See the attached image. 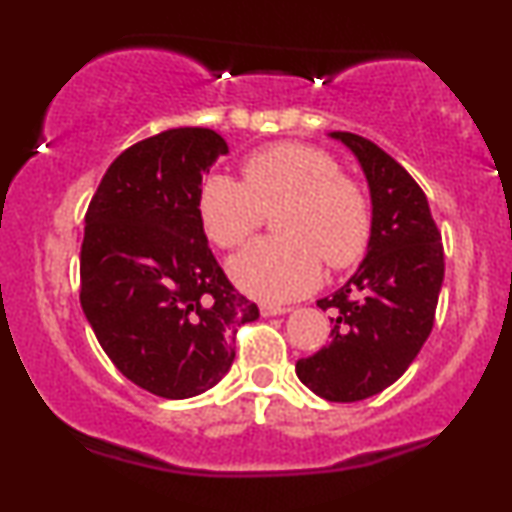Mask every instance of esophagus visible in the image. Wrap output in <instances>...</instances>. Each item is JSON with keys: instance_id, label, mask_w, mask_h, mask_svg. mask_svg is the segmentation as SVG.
Segmentation results:
<instances>
[{"instance_id": "1", "label": "esophagus", "mask_w": 512, "mask_h": 512, "mask_svg": "<svg viewBox=\"0 0 512 512\" xmlns=\"http://www.w3.org/2000/svg\"><path fill=\"white\" fill-rule=\"evenodd\" d=\"M291 312V307H279V305H263L261 314L263 317H279V314Z\"/></svg>"}]
</instances>
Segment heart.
<instances>
[{"instance_id":"obj_1","label":"heart","mask_w":512,"mask_h":512,"mask_svg":"<svg viewBox=\"0 0 512 512\" xmlns=\"http://www.w3.org/2000/svg\"><path fill=\"white\" fill-rule=\"evenodd\" d=\"M244 184L212 174L198 195L205 233L221 249L242 247L263 212H275L282 237L261 240L228 263L230 279L251 298L284 303L310 293L328 268H349L366 251L370 207L354 181L340 177L335 160L314 146L282 142L244 160Z\"/></svg>"}]
</instances>
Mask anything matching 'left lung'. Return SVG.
Listing matches in <instances>:
<instances>
[{"label":"left lung","mask_w":512,"mask_h":512,"mask_svg":"<svg viewBox=\"0 0 512 512\" xmlns=\"http://www.w3.org/2000/svg\"><path fill=\"white\" fill-rule=\"evenodd\" d=\"M366 174L373 219L359 270L331 296V342L296 363L298 380L335 403L375 396L401 377L429 338L445 277L443 244L417 181L380 146L331 132Z\"/></svg>","instance_id":"1"}]
</instances>
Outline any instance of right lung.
<instances>
[{
    "mask_svg": "<svg viewBox=\"0 0 512 512\" xmlns=\"http://www.w3.org/2000/svg\"><path fill=\"white\" fill-rule=\"evenodd\" d=\"M228 144L174 128L125 149L97 186L81 244V307L114 366L160 398L205 394L258 307L223 275L198 212L202 174Z\"/></svg>",
    "mask_w": 512,
    "mask_h": 512,
    "instance_id": "right-lung-1",
    "label": "right lung"
}]
</instances>
